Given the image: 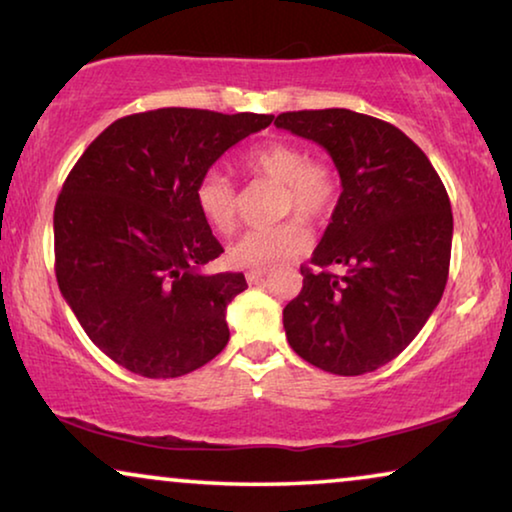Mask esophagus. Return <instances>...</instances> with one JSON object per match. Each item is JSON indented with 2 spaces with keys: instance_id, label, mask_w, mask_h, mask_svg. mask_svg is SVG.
Listing matches in <instances>:
<instances>
[{
  "instance_id": "1",
  "label": "esophagus",
  "mask_w": 512,
  "mask_h": 512,
  "mask_svg": "<svg viewBox=\"0 0 512 512\" xmlns=\"http://www.w3.org/2000/svg\"><path fill=\"white\" fill-rule=\"evenodd\" d=\"M246 278H248V283H250V285H259V283H264L266 271H262V269H257V271H248V273H246Z\"/></svg>"
}]
</instances>
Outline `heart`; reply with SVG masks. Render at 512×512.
<instances>
[{
    "instance_id": "b5f03b06",
    "label": "heart",
    "mask_w": 512,
    "mask_h": 512,
    "mask_svg": "<svg viewBox=\"0 0 512 512\" xmlns=\"http://www.w3.org/2000/svg\"><path fill=\"white\" fill-rule=\"evenodd\" d=\"M243 167L250 174L280 185L278 215H299L306 222L329 218L338 197V178L325 162L308 160L299 143L273 139L250 148L243 155ZM194 201L215 232H234L239 222V197L234 185L218 169L206 171L194 187ZM311 236L297 220L280 222L276 227L255 229L239 236L227 250V259L239 269H269L308 248Z\"/></svg>"
}]
</instances>
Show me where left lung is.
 Here are the masks:
<instances>
[{"mask_svg": "<svg viewBox=\"0 0 512 512\" xmlns=\"http://www.w3.org/2000/svg\"><path fill=\"white\" fill-rule=\"evenodd\" d=\"M278 129L315 141L341 176L331 222L283 311L292 350L336 376L392 362L443 297L452 211L427 155L390 122L348 109L280 113Z\"/></svg>", "mask_w": 512, "mask_h": 512, "instance_id": "8db88e82", "label": "left lung"}]
</instances>
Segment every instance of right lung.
I'll use <instances>...</instances> for the list:
<instances>
[{"mask_svg":"<svg viewBox=\"0 0 512 512\" xmlns=\"http://www.w3.org/2000/svg\"><path fill=\"white\" fill-rule=\"evenodd\" d=\"M273 115L157 109L115 120L85 148L55 204V276L104 355L146 378H178L229 341L243 273H206L225 253L194 187Z\"/></svg>","mask_w":512,"mask_h":512,"instance_id":"add662e5","label":"right lung"}]
</instances>
